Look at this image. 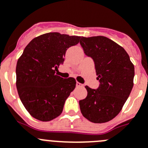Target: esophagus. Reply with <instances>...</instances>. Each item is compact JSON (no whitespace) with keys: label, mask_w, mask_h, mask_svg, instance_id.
I'll use <instances>...</instances> for the list:
<instances>
[{"label":"esophagus","mask_w":148,"mask_h":148,"mask_svg":"<svg viewBox=\"0 0 148 148\" xmlns=\"http://www.w3.org/2000/svg\"><path fill=\"white\" fill-rule=\"evenodd\" d=\"M84 85L82 84L79 83V82H76V86H78V87H79V86H83Z\"/></svg>","instance_id":"esophagus-1"}]
</instances>
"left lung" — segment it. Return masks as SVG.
<instances>
[{
  "mask_svg": "<svg viewBox=\"0 0 148 148\" xmlns=\"http://www.w3.org/2000/svg\"><path fill=\"white\" fill-rule=\"evenodd\" d=\"M80 44L94 61L100 82L96 89L85 86L87 96L79 101L81 114L92 123H106L120 113L129 97L134 66L124 48L106 36H82Z\"/></svg>",
  "mask_w": 148,
  "mask_h": 148,
  "instance_id": "1",
  "label": "left lung"
}]
</instances>
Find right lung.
<instances>
[{"instance_id": "right-lung-1", "label": "right lung", "mask_w": 148, "mask_h": 148, "mask_svg": "<svg viewBox=\"0 0 148 148\" xmlns=\"http://www.w3.org/2000/svg\"><path fill=\"white\" fill-rule=\"evenodd\" d=\"M81 36L51 32L34 38L19 58L16 86L20 101L36 120L47 122L59 116L65 101L75 89V78H63L56 71L63 64L66 51Z\"/></svg>"}]
</instances>
